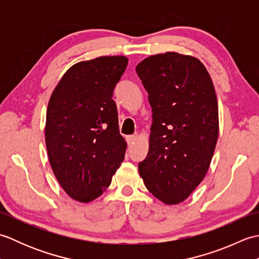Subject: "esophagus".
I'll return each mask as SVG.
<instances>
[{
    "label": "esophagus",
    "mask_w": 259,
    "mask_h": 259,
    "mask_svg": "<svg viewBox=\"0 0 259 259\" xmlns=\"http://www.w3.org/2000/svg\"><path fill=\"white\" fill-rule=\"evenodd\" d=\"M126 142H128V145H133L135 144V141L138 139V136L137 135H131V136H126Z\"/></svg>",
    "instance_id": "34e87169"
}]
</instances>
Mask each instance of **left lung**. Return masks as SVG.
Instances as JSON below:
<instances>
[{"instance_id":"1","label":"left lung","mask_w":259,"mask_h":259,"mask_svg":"<svg viewBox=\"0 0 259 259\" xmlns=\"http://www.w3.org/2000/svg\"><path fill=\"white\" fill-rule=\"evenodd\" d=\"M137 73L152 108L149 151L139 163L145 186L166 205H177L205 178L218 140V102L199 60L177 52L146 58Z\"/></svg>"}]
</instances>
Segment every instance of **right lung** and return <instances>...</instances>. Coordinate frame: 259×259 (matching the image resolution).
<instances>
[{"label":"right lung","mask_w":259,"mask_h":259,"mask_svg":"<svg viewBox=\"0 0 259 259\" xmlns=\"http://www.w3.org/2000/svg\"><path fill=\"white\" fill-rule=\"evenodd\" d=\"M128 65L123 56L72 65L49 100L46 145L53 174L80 202L97 199L124 159L113 89Z\"/></svg>","instance_id":"1"}]
</instances>
